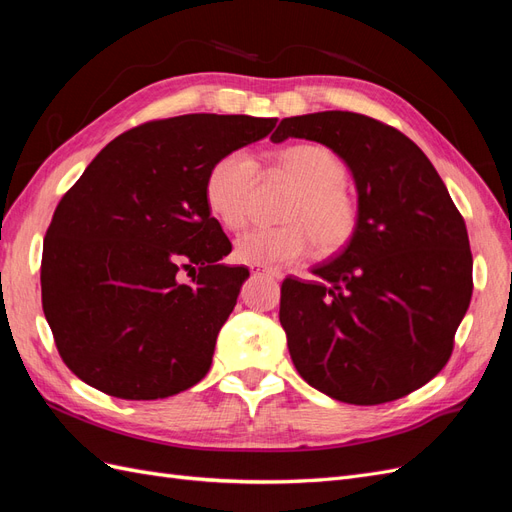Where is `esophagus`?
Returning a JSON list of instances; mask_svg holds the SVG:
<instances>
[{"label": "esophagus", "instance_id": "esophagus-1", "mask_svg": "<svg viewBox=\"0 0 512 512\" xmlns=\"http://www.w3.org/2000/svg\"><path fill=\"white\" fill-rule=\"evenodd\" d=\"M250 271L254 273V275H269V277H275V280H280L282 277V273L277 271V269H265V267H250Z\"/></svg>", "mask_w": 512, "mask_h": 512}]
</instances>
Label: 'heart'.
Masks as SVG:
<instances>
[{
  "label": "heart",
  "mask_w": 512,
  "mask_h": 512,
  "mask_svg": "<svg viewBox=\"0 0 512 512\" xmlns=\"http://www.w3.org/2000/svg\"><path fill=\"white\" fill-rule=\"evenodd\" d=\"M277 166L299 188L284 211L288 224L243 232L235 241V258L243 265L273 267L305 256L314 243L322 252L342 250L359 226V205L344 185V162L324 145L299 143L277 153ZM256 183L258 162L250 151L224 153L207 173L209 211L226 228L239 230L250 220Z\"/></svg>",
  "instance_id": "obj_1"
}]
</instances>
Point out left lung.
Wrapping results in <instances>:
<instances>
[{"label":"left lung","mask_w":512,"mask_h":512,"mask_svg":"<svg viewBox=\"0 0 512 512\" xmlns=\"http://www.w3.org/2000/svg\"><path fill=\"white\" fill-rule=\"evenodd\" d=\"M271 138L327 145L359 192V226L344 252L312 271L318 282L282 284L294 367L354 406L421 389L451 359L472 299L468 230L444 181L406 134L359 113L288 117Z\"/></svg>","instance_id":"left-lung-1"}]
</instances>
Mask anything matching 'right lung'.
I'll list each match as a JSON object with an SVG mask.
<instances>
[{
	"label": "right lung",
	"mask_w": 512,
	"mask_h": 512,
	"mask_svg": "<svg viewBox=\"0 0 512 512\" xmlns=\"http://www.w3.org/2000/svg\"><path fill=\"white\" fill-rule=\"evenodd\" d=\"M275 121L196 113L143 123L108 143L59 200L42 247V309L74 376L138 401L207 376L250 275L220 265L232 245L207 207V173Z\"/></svg>",
	"instance_id": "add662e5"
}]
</instances>
